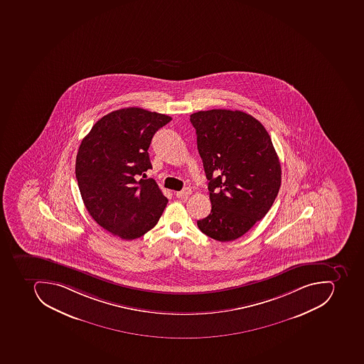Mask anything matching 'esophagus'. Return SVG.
Wrapping results in <instances>:
<instances>
[{"label": "esophagus", "mask_w": 364, "mask_h": 364, "mask_svg": "<svg viewBox=\"0 0 364 364\" xmlns=\"http://www.w3.org/2000/svg\"><path fill=\"white\" fill-rule=\"evenodd\" d=\"M191 189L185 188L181 191H176L175 195L178 198H187L191 195Z\"/></svg>", "instance_id": "1"}]
</instances>
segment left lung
Returning <instances> with one entry per match:
<instances>
[{
  "mask_svg": "<svg viewBox=\"0 0 364 364\" xmlns=\"http://www.w3.org/2000/svg\"><path fill=\"white\" fill-rule=\"evenodd\" d=\"M191 123L212 204L197 225L214 240H235L267 214L279 194L277 151L262 123L240 110L194 112Z\"/></svg>",
  "mask_w": 364,
  "mask_h": 364,
  "instance_id": "1",
  "label": "left lung"
}]
</instances>
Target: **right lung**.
Returning a JSON list of instances; mask_svg holds the SVG:
<instances>
[{
    "label": "right lung",
    "mask_w": 364,
    "mask_h": 364,
    "mask_svg": "<svg viewBox=\"0 0 364 364\" xmlns=\"http://www.w3.org/2000/svg\"><path fill=\"white\" fill-rule=\"evenodd\" d=\"M171 117L129 107L100 118L82 139L75 176L85 208L100 227L133 240L158 223L167 197L154 179L136 181L152 169L149 146Z\"/></svg>",
    "instance_id": "add662e5"
}]
</instances>
